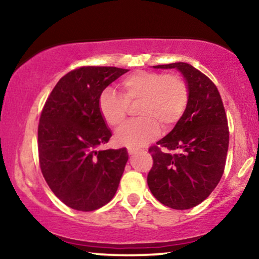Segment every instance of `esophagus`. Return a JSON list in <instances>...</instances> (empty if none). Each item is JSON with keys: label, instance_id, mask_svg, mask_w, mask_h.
Returning a JSON list of instances; mask_svg holds the SVG:
<instances>
[{"label": "esophagus", "instance_id": "34e87169", "mask_svg": "<svg viewBox=\"0 0 259 259\" xmlns=\"http://www.w3.org/2000/svg\"><path fill=\"white\" fill-rule=\"evenodd\" d=\"M127 152H128V154H136V153H138V152H139V150H137V148L128 147V148H127Z\"/></svg>", "mask_w": 259, "mask_h": 259}]
</instances>
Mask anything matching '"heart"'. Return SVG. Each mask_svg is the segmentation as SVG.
Here are the masks:
<instances>
[{
    "instance_id": "1",
    "label": "heart",
    "mask_w": 259,
    "mask_h": 259,
    "mask_svg": "<svg viewBox=\"0 0 259 259\" xmlns=\"http://www.w3.org/2000/svg\"><path fill=\"white\" fill-rule=\"evenodd\" d=\"M121 95L112 90L101 92L99 112L108 126L118 128L126 121L128 106L138 105L139 120L127 122L116 133L120 145L138 148L154 140L160 124L169 130L180 121L190 100L189 84L178 74L137 70L119 83Z\"/></svg>"
}]
</instances>
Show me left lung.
I'll return each mask as SVG.
<instances>
[{"label": "left lung", "mask_w": 259, "mask_h": 259, "mask_svg": "<svg viewBox=\"0 0 259 259\" xmlns=\"http://www.w3.org/2000/svg\"><path fill=\"white\" fill-rule=\"evenodd\" d=\"M154 67L179 69L189 84L190 100L175 128L148 148L153 165L147 184L161 204L187 210L206 199L224 173L228 116L217 87L200 70L185 62Z\"/></svg>", "instance_id": "left-lung-1"}]
</instances>
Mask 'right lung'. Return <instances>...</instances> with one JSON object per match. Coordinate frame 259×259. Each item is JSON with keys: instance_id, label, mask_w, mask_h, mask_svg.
I'll return each mask as SVG.
<instances>
[{"instance_id": "add662e5", "label": "right lung", "mask_w": 259, "mask_h": 259, "mask_svg": "<svg viewBox=\"0 0 259 259\" xmlns=\"http://www.w3.org/2000/svg\"><path fill=\"white\" fill-rule=\"evenodd\" d=\"M128 72L118 67L82 66L63 75L46 100L37 128L38 162L53 193L77 211L111 201L128 160L126 148L95 151L112 137L98 99Z\"/></svg>"}]
</instances>
